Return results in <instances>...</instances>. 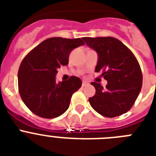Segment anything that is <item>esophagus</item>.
I'll use <instances>...</instances> for the list:
<instances>
[{
    "label": "esophagus",
    "mask_w": 156,
    "mask_h": 156,
    "mask_svg": "<svg viewBox=\"0 0 156 156\" xmlns=\"http://www.w3.org/2000/svg\"><path fill=\"white\" fill-rule=\"evenodd\" d=\"M89 85V84H88V82H86V81H82V87L87 86V85Z\"/></svg>",
    "instance_id": "1"
}]
</instances>
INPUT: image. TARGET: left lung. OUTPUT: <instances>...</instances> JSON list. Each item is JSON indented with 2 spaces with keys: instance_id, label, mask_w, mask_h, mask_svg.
Listing matches in <instances>:
<instances>
[{
  "instance_id": "1",
  "label": "left lung",
  "mask_w": 156,
  "mask_h": 156,
  "mask_svg": "<svg viewBox=\"0 0 156 156\" xmlns=\"http://www.w3.org/2000/svg\"><path fill=\"white\" fill-rule=\"evenodd\" d=\"M88 47L97 52L95 72H102L107 81L106 88L97 82L94 96L88 101L102 116L115 117L132 107L142 86V73L137 58L122 42L110 37H84Z\"/></svg>"
}]
</instances>
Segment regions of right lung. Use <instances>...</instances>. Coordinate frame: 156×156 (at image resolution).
Instances as JSON below:
<instances>
[{
    "label": "right lung",
    "instance_id": "obj_1",
    "mask_svg": "<svg viewBox=\"0 0 156 156\" xmlns=\"http://www.w3.org/2000/svg\"><path fill=\"white\" fill-rule=\"evenodd\" d=\"M84 44L80 38H49L22 60L18 73L19 92L33 113L51 119L68 109L73 93L81 88V79L71 76L68 81L57 83L55 76L61 65L68 64L71 50Z\"/></svg>",
    "mask_w": 156,
    "mask_h": 156
}]
</instances>
